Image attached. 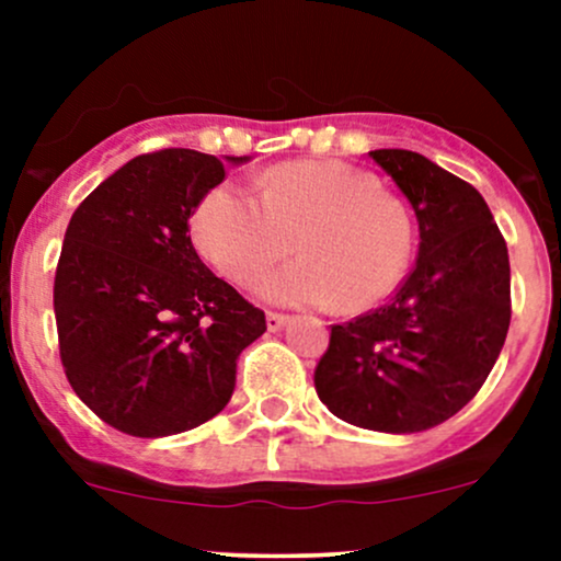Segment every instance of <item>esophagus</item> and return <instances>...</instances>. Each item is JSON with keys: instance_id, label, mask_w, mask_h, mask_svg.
Wrapping results in <instances>:
<instances>
[{"instance_id": "1", "label": "esophagus", "mask_w": 561, "mask_h": 561, "mask_svg": "<svg viewBox=\"0 0 561 561\" xmlns=\"http://www.w3.org/2000/svg\"><path fill=\"white\" fill-rule=\"evenodd\" d=\"M289 321V317L287 313H276V311H268L266 313V327H268V332H279L282 327H285Z\"/></svg>"}]
</instances>
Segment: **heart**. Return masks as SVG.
Returning a JSON list of instances; mask_svg holds the SVG:
<instances>
[{"mask_svg": "<svg viewBox=\"0 0 561 561\" xmlns=\"http://www.w3.org/2000/svg\"><path fill=\"white\" fill-rule=\"evenodd\" d=\"M261 197L214 186L195 210L192 234L231 282L248 285L293 250L298 261L259 279L285 306L364 311L398 285L411 259V218L392 192L340 160H295L261 173Z\"/></svg>", "mask_w": 561, "mask_h": 561, "instance_id": "heart-1", "label": "heart"}]
</instances>
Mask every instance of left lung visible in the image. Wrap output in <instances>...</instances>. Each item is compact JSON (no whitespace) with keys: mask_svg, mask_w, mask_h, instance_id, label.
I'll use <instances>...</instances> for the list:
<instances>
[{"mask_svg":"<svg viewBox=\"0 0 561 561\" xmlns=\"http://www.w3.org/2000/svg\"><path fill=\"white\" fill-rule=\"evenodd\" d=\"M409 197L420 255L396 298L334 324L313 371L334 416L377 433H422L478 396L512 319L508 250L465 179L411 150H371Z\"/></svg>","mask_w":561,"mask_h":561,"instance_id":"left-lung-1","label":"left lung"}]
</instances>
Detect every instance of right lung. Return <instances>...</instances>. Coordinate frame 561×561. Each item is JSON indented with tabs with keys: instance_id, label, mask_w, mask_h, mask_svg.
<instances>
[{
	"instance_id": "right-lung-1",
	"label": "right lung",
	"mask_w": 561,
	"mask_h": 561,
	"mask_svg": "<svg viewBox=\"0 0 561 561\" xmlns=\"http://www.w3.org/2000/svg\"><path fill=\"white\" fill-rule=\"evenodd\" d=\"M224 176L216 156L147 152L70 216L55 274L60 362L76 396L126 435L214 420L237 358L266 332L261 308L218 279L190 237V216Z\"/></svg>"
}]
</instances>
